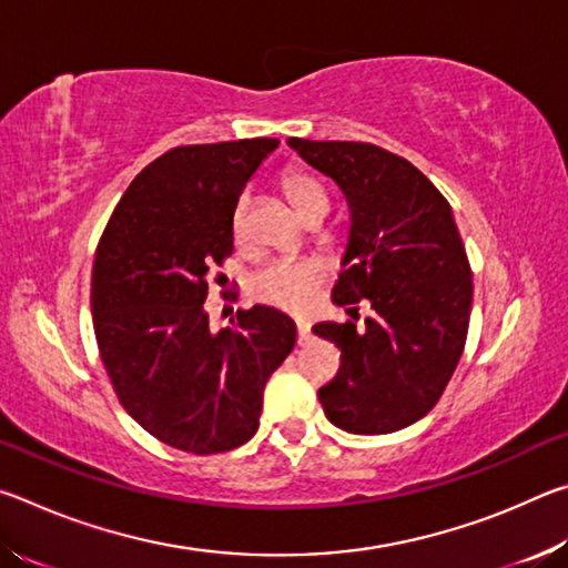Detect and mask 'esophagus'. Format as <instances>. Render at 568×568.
Instances as JSON below:
<instances>
[{
	"instance_id": "esophagus-1",
	"label": "esophagus",
	"mask_w": 568,
	"mask_h": 568,
	"mask_svg": "<svg viewBox=\"0 0 568 568\" xmlns=\"http://www.w3.org/2000/svg\"><path fill=\"white\" fill-rule=\"evenodd\" d=\"M307 338H311V325L307 323H297V345H305Z\"/></svg>"
}]
</instances>
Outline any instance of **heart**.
Returning <instances> with one entry per match:
<instances>
[{
    "instance_id": "1",
    "label": "heart",
    "mask_w": 568,
    "mask_h": 568,
    "mask_svg": "<svg viewBox=\"0 0 568 568\" xmlns=\"http://www.w3.org/2000/svg\"><path fill=\"white\" fill-rule=\"evenodd\" d=\"M283 192L291 200L295 213L303 220L313 217L328 210V197L321 182L305 175L301 170H287L283 175ZM245 213H247V200L243 197L235 207L233 215V233L235 237L243 235L245 230ZM325 281V267L315 257H301V261H283L263 267L261 273L253 275L250 281V295L257 303L277 307V311L301 315L313 305L315 293L321 291Z\"/></svg>"
}]
</instances>
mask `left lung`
Returning <instances> with one entry per match:
<instances>
[{"mask_svg":"<svg viewBox=\"0 0 568 568\" xmlns=\"http://www.w3.org/2000/svg\"><path fill=\"white\" fill-rule=\"evenodd\" d=\"M287 145L341 187L351 210L333 303L373 307L363 328L313 325L341 351L321 406L348 434H393L436 406L466 345L474 283L454 213L434 182L388 150L301 138Z\"/></svg>","mask_w":568,"mask_h":568,"instance_id":"1","label":"left lung"}]
</instances>
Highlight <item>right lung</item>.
<instances>
[{
  "label": "right lung",
  "instance_id": "obj_1",
  "mask_svg": "<svg viewBox=\"0 0 568 568\" xmlns=\"http://www.w3.org/2000/svg\"><path fill=\"white\" fill-rule=\"evenodd\" d=\"M273 138L175 148L124 190L94 253L92 325L122 408L172 448L223 454L255 436L295 323L271 305L210 331L207 277L233 253V215Z\"/></svg>",
  "mask_w": 568,
  "mask_h": 568
}]
</instances>
